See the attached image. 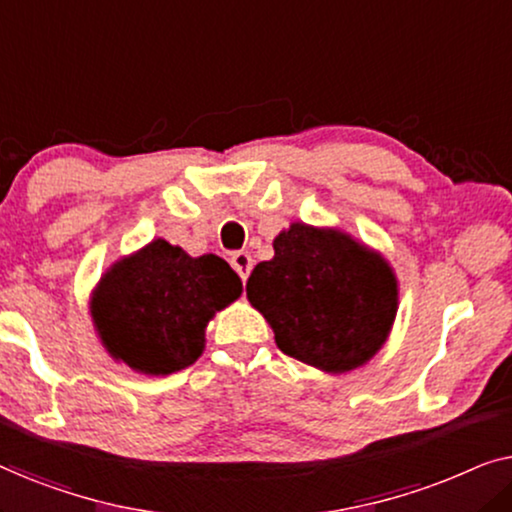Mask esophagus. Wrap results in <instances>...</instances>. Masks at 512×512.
Returning a JSON list of instances; mask_svg holds the SVG:
<instances>
[{
    "mask_svg": "<svg viewBox=\"0 0 512 512\" xmlns=\"http://www.w3.org/2000/svg\"><path fill=\"white\" fill-rule=\"evenodd\" d=\"M230 263H233V268H235L237 275H240L242 282H247L251 265H254V261H251V256L247 254V251H235V254L230 256Z\"/></svg>",
    "mask_w": 512,
    "mask_h": 512,
    "instance_id": "esophagus-1",
    "label": "esophagus"
}]
</instances>
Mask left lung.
<instances>
[{"instance_id": "8db88e82", "label": "left lung", "mask_w": 512, "mask_h": 512, "mask_svg": "<svg viewBox=\"0 0 512 512\" xmlns=\"http://www.w3.org/2000/svg\"><path fill=\"white\" fill-rule=\"evenodd\" d=\"M275 256L247 282L284 354L324 370L366 366L387 342L398 310V279L387 258L340 228L291 223Z\"/></svg>"}]
</instances>
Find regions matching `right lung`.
Wrapping results in <instances>:
<instances>
[{"label":"right lung","instance_id":"1","mask_svg":"<svg viewBox=\"0 0 512 512\" xmlns=\"http://www.w3.org/2000/svg\"><path fill=\"white\" fill-rule=\"evenodd\" d=\"M240 293L223 258H193L158 237L104 272L90 314L111 359L158 377L200 359L207 324Z\"/></svg>","mask_w":512,"mask_h":512}]
</instances>
